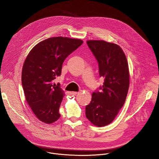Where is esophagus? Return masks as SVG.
Here are the masks:
<instances>
[{
  "instance_id": "esophagus-1",
  "label": "esophagus",
  "mask_w": 159,
  "mask_h": 159,
  "mask_svg": "<svg viewBox=\"0 0 159 159\" xmlns=\"http://www.w3.org/2000/svg\"><path fill=\"white\" fill-rule=\"evenodd\" d=\"M78 94V92H70V94L72 95H76Z\"/></svg>"
}]
</instances>
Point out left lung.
I'll return each instance as SVG.
<instances>
[{
  "mask_svg": "<svg viewBox=\"0 0 159 159\" xmlns=\"http://www.w3.org/2000/svg\"><path fill=\"white\" fill-rule=\"evenodd\" d=\"M87 44L99 65L100 77L104 79L99 92L92 94L85 107L87 118L95 126L110 124L125 104L129 85L128 61L118 44L101 40H89Z\"/></svg>",
  "mask_w": 159,
  "mask_h": 159,
  "instance_id": "1",
  "label": "left lung"
}]
</instances>
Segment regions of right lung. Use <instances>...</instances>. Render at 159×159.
Listing matches in <instances>:
<instances>
[{
    "mask_svg": "<svg viewBox=\"0 0 159 159\" xmlns=\"http://www.w3.org/2000/svg\"><path fill=\"white\" fill-rule=\"evenodd\" d=\"M83 43L79 39L53 37L43 40L30 51L22 70V85L27 102L41 121L51 124L60 117L64 91L53 80L61 75L65 58Z\"/></svg>",
    "mask_w": 159,
    "mask_h": 159,
    "instance_id": "add662e5",
    "label": "right lung"
}]
</instances>
